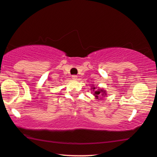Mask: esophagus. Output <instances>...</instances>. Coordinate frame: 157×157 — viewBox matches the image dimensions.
Here are the masks:
<instances>
[{"label": "esophagus", "instance_id": "34e87169", "mask_svg": "<svg viewBox=\"0 0 157 157\" xmlns=\"http://www.w3.org/2000/svg\"><path fill=\"white\" fill-rule=\"evenodd\" d=\"M77 78H78V76L75 75H73L72 76V79H74V80H75V79H77Z\"/></svg>", "mask_w": 157, "mask_h": 157}]
</instances>
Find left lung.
Returning <instances> with one entry per match:
<instances>
[{"label":"left lung","mask_w":157,"mask_h":157,"mask_svg":"<svg viewBox=\"0 0 157 157\" xmlns=\"http://www.w3.org/2000/svg\"><path fill=\"white\" fill-rule=\"evenodd\" d=\"M93 89H95V87H93ZM104 94H105V92L103 91V90H99L98 91H95L94 92V96L96 97L97 99H99V98H100V95L101 96H103Z\"/></svg>","instance_id":"left-lung-1"}]
</instances>
